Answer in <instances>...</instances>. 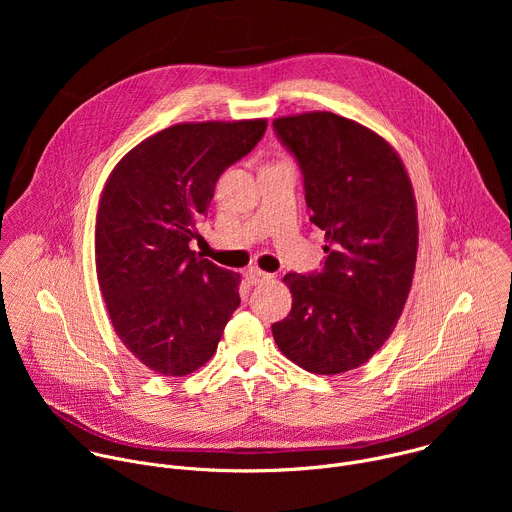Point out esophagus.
<instances>
[{
  "label": "esophagus",
  "mask_w": 512,
  "mask_h": 512,
  "mask_svg": "<svg viewBox=\"0 0 512 512\" xmlns=\"http://www.w3.org/2000/svg\"><path fill=\"white\" fill-rule=\"evenodd\" d=\"M247 279H249V283L257 285V283H263V281H269V279H273V275H271V273H265V271H261L259 267H251V269L247 271Z\"/></svg>",
  "instance_id": "34e87169"
}]
</instances>
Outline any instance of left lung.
I'll list each match as a JSON object with an SVG mask.
<instances>
[{
  "instance_id": "obj_1",
  "label": "left lung",
  "mask_w": 512,
  "mask_h": 512,
  "mask_svg": "<svg viewBox=\"0 0 512 512\" xmlns=\"http://www.w3.org/2000/svg\"><path fill=\"white\" fill-rule=\"evenodd\" d=\"M273 129L302 168L326 261L283 277L294 302L271 332L304 371L346 373L387 342L405 308L419 243L413 186L391 143L352 119L310 111Z\"/></svg>"
}]
</instances>
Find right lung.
I'll list each match as a JSON object with an SVG mask.
<instances>
[{
	"mask_svg": "<svg viewBox=\"0 0 512 512\" xmlns=\"http://www.w3.org/2000/svg\"><path fill=\"white\" fill-rule=\"evenodd\" d=\"M265 129V119L172 125L137 143L103 188L95 225L101 294L121 342L158 375L200 369L241 304V275L200 259L188 243L216 180Z\"/></svg>",
	"mask_w": 512,
	"mask_h": 512,
	"instance_id": "add662e5",
	"label": "right lung"
}]
</instances>
